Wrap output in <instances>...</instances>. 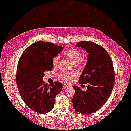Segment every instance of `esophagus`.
Returning a JSON list of instances; mask_svg holds the SVG:
<instances>
[{
    "instance_id": "obj_1",
    "label": "esophagus",
    "mask_w": 131,
    "mask_h": 131,
    "mask_svg": "<svg viewBox=\"0 0 131 131\" xmlns=\"http://www.w3.org/2000/svg\"><path fill=\"white\" fill-rule=\"evenodd\" d=\"M70 85L67 84H63V87H64V88H67L68 87H70Z\"/></svg>"
}]
</instances>
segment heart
I'll list each match as a JSON object with an SVG mask.
<instances>
[{"label":"heart","instance_id":"1","mask_svg":"<svg viewBox=\"0 0 131 131\" xmlns=\"http://www.w3.org/2000/svg\"><path fill=\"white\" fill-rule=\"evenodd\" d=\"M65 56L72 62H76L78 65H80L83 63V60L81 59V53L75 49H70L67 50L65 53ZM59 60V56H56L53 59V65L56 66ZM60 78L67 81H71L73 77H75V74L73 73L64 72L61 73Z\"/></svg>","mask_w":131,"mask_h":131}]
</instances>
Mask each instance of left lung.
I'll return each mask as SVG.
<instances>
[{"label": "left lung", "mask_w": 131, "mask_h": 131, "mask_svg": "<svg viewBox=\"0 0 131 131\" xmlns=\"http://www.w3.org/2000/svg\"><path fill=\"white\" fill-rule=\"evenodd\" d=\"M75 47L86 50L88 61L79 80L80 84H87L82 91L74 86L73 107L78 112L90 114L97 111L109 99L115 83V72L111 59L104 48L93 42H79Z\"/></svg>", "instance_id": "8db88e82"}]
</instances>
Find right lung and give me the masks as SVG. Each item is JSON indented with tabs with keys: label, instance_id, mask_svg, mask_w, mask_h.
Instances as JSON below:
<instances>
[{
	"label": "right lung",
	"instance_id": "1",
	"mask_svg": "<svg viewBox=\"0 0 131 131\" xmlns=\"http://www.w3.org/2000/svg\"><path fill=\"white\" fill-rule=\"evenodd\" d=\"M62 49L52 43L37 42L24 50L19 60L16 81L20 94L26 105L37 113L51 110L55 96L62 89L59 81L49 86L43 80L44 73L52 70L53 58Z\"/></svg>",
	"mask_w": 131,
	"mask_h": 131
}]
</instances>
